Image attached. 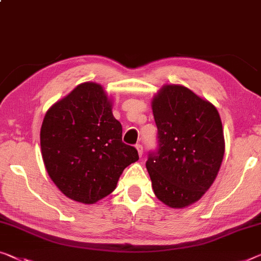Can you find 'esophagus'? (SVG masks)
I'll list each match as a JSON object with an SVG mask.
<instances>
[{"mask_svg": "<svg viewBox=\"0 0 261 261\" xmlns=\"http://www.w3.org/2000/svg\"><path fill=\"white\" fill-rule=\"evenodd\" d=\"M136 149H137V151H138V154H139V157H143V146L141 145V144H137V145H136Z\"/></svg>", "mask_w": 261, "mask_h": 261, "instance_id": "34e87169", "label": "esophagus"}]
</instances>
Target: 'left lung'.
Here are the masks:
<instances>
[{"mask_svg":"<svg viewBox=\"0 0 261 261\" xmlns=\"http://www.w3.org/2000/svg\"><path fill=\"white\" fill-rule=\"evenodd\" d=\"M158 150L146 169L162 203L192 205L211 188L225 152L220 116L212 103L184 85L165 84L152 99Z\"/></svg>","mask_w":261,"mask_h":261,"instance_id":"obj_1","label":"left lung"}]
</instances>
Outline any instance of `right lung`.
Returning <instances> with one entry per match:
<instances>
[{
  "mask_svg": "<svg viewBox=\"0 0 261 261\" xmlns=\"http://www.w3.org/2000/svg\"><path fill=\"white\" fill-rule=\"evenodd\" d=\"M46 172L70 199L95 204L117 186L124 169L137 162L134 146L122 142L103 87L85 82L54 104L41 127Z\"/></svg>",
  "mask_w": 261,
  "mask_h": 261,
  "instance_id": "obj_1",
  "label": "right lung"
}]
</instances>
